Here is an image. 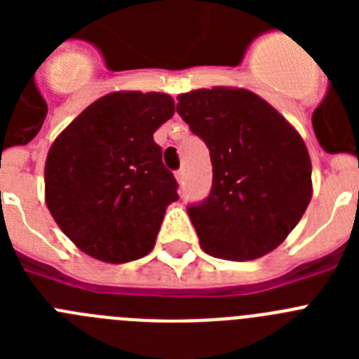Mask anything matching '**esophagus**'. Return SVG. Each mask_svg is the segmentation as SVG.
I'll return each instance as SVG.
<instances>
[{
  "instance_id": "1",
  "label": "esophagus",
  "mask_w": 359,
  "mask_h": 359,
  "mask_svg": "<svg viewBox=\"0 0 359 359\" xmlns=\"http://www.w3.org/2000/svg\"><path fill=\"white\" fill-rule=\"evenodd\" d=\"M176 180H177V183H180V185H182L183 180H185V170H183V169L177 170V172H176Z\"/></svg>"
}]
</instances>
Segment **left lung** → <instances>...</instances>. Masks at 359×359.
<instances>
[{
	"label": "left lung",
	"mask_w": 359,
	"mask_h": 359,
	"mask_svg": "<svg viewBox=\"0 0 359 359\" xmlns=\"http://www.w3.org/2000/svg\"><path fill=\"white\" fill-rule=\"evenodd\" d=\"M177 113L210 151L212 190L189 217L208 255L253 261L273 252L313 196L302 136L264 98L215 86L177 95Z\"/></svg>",
	"instance_id": "8db88e82"
}]
</instances>
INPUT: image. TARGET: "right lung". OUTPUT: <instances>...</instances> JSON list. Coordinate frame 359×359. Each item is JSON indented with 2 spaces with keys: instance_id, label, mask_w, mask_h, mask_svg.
<instances>
[{
  "instance_id": "right-lung-1",
  "label": "right lung",
  "mask_w": 359,
  "mask_h": 359,
  "mask_svg": "<svg viewBox=\"0 0 359 359\" xmlns=\"http://www.w3.org/2000/svg\"><path fill=\"white\" fill-rule=\"evenodd\" d=\"M170 95L113 91L57 136L44 163V201L65 236L97 261L122 264L156 243L177 183L152 135L174 115Z\"/></svg>"
}]
</instances>
